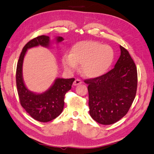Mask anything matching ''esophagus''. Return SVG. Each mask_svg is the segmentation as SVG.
<instances>
[{"label":"esophagus","instance_id":"esophagus-1","mask_svg":"<svg viewBox=\"0 0 154 154\" xmlns=\"http://www.w3.org/2000/svg\"><path fill=\"white\" fill-rule=\"evenodd\" d=\"M82 83V81H81L80 79H75V82H73V85H75V86H76V85H79V84H81V83Z\"/></svg>","mask_w":154,"mask_h":154}]
</instances>
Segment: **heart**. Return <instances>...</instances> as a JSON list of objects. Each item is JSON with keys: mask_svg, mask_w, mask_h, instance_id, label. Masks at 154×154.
<instances>
[{"mask_svg": "<svg viewBox=\"0 0 154 154\" xmlns=\"http://www.w3.org/2000/svg\"><path fill=\"white\" fill-rule=\"evenodd\" d=\"M113 60V51L108 45L96 41H84L73 46L71 55L62 58L64 69L74 71L77 64H82V72L85 77L94 79L106 73Z\"/></svg>", "mask_w": 154, "mask_h": 154, "instance_id": "obj_1", "label": "heart"}]
</instances>
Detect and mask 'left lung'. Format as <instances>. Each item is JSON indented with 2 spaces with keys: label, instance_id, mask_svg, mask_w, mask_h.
Listing matches in <instances>:
<instances>
[{
  "label": "left lung",
  "instance_id": "obj_1",
  "mask_svg": "<svg viewBox=\"0 0 154 154\" xmlns=\"http://www.w3.org/2000/svg\"><path fill=\"white\" fill-rule=\"evenodd\" d=\"M119 48L121 55L113 69L84 81L88 85L90 116L103 125L113 124L126 116L137 93L136 65L127 49Z\"/></svg>",
  "mask_w": 154,
  "mask_h": 154
}]
</instances>
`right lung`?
<instances>
[{
  "label": "right lung",
  "mask_w": 154,
  "mask_h": 154,
  "mask_svg": "<svg viewBox=\"0 0 154 154\" xmlns=\"http://www.w3.org/2000/svg\"><path fill=\"white\" fill-rule=\"evenodd\" d=\"M56 42L64 40L57 36ZM50 38L48 36H38L26 44L18 60L16 69V85L21 105L33 119L41 122H48L56 118L62 113L64 105V96L71 89L74 78H57L53 85L45 92L36 94L26 87L22 76V66L27 49L38 45L48 48Z\"/></svg>",
  "instance_id": "1"
}]
</instances>
